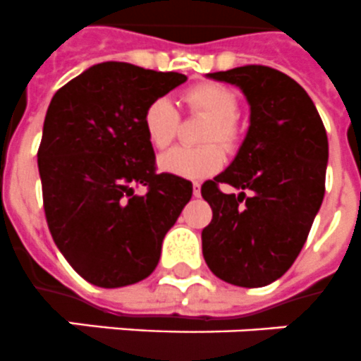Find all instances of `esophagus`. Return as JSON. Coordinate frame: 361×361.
Masks as SVG:
<instances>
[{
    "instance_id": "obj_1",
    "label": "esophagus",
    "mask_w": 361,
    "mask_h": 361,
    "mask_svg": "<svg viewBox=\"0 0 361 361\" xmlns=\"http://www.w3.org/2000/svg\"><path fill=\"white\" fill-rule=\"evenodd\" d=\"M192 195L198 198L200 196V183H192Z\"/></svg>"
}]
</instances>
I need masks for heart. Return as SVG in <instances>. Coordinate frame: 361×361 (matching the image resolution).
<instances>
[{
    "label": "heart",
    "mask_w": 361,
    "mask_h": 361,
    "mask_svg": "<svg viewBox=\"0 0 361 361\" xmlns=\"http://www.w3.org/2000/svg\"><path fill=\"white\" fill-rule=\"evenodd\" d=\"M183 102L190 113L202 114L207 118L202 133V142L206 145L200 148H172L171 152L161 155L159 166L161 171L169 174L198 180L221 169L224 163L221 145L226 150H233L241 139V128L237 120L239 102L233 90L216 83L196 85L183 94ZM178 124L180 114L174 104L166 98L150 102L142 114L146 137L157 150H165L174 140ZM213 142H219L221 145H213Z\"/></svg>",
    "instance_id": "heart-1"
}]
</instances>
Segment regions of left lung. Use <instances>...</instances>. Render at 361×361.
I'll return each instance as SVG.
<instances>
[{
	"label": "left lung",
	"instance_id": "left-lung-1",
	"mask_svg": "<svg viewBox=\"0 0 361 361\" xmlns=\"http://www.w3.org/2000/svg\"><path fill=\"white\" fill-rule=\"evenodd\" d=\"M209 78L245 92L250 128L231 165L202 185L213 211L204 259L224 282L269 286L297 259L323 204L326 130L306 90L280 70L247 64ZM221 185L242 192L226 195Z\"/></svg>",
	"mask_w": 361,
	"mask_h": 361
}]
</instances>
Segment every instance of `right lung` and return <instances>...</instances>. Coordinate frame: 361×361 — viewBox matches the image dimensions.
Segmentation results:
<instances>
[{
    "label": "right lung",
    "instance_id": "1",
    "mask_svg": "<svg viewBox=\"0 0 361 361\" xmlns=\"http://www.w3.org/2000/svg\"><path fill=\"white\" fill-rule=\"evenodd\" d=\"M130 63H99L51 98L38 146L46 222L79 276L124 287L150 276L192 183L155 169L142 114L185 81ZM145 186L137 195L134 189Z\"/></svg>",
    "mask_w": 361,
    "mask_h": 361
}]
</instances>
